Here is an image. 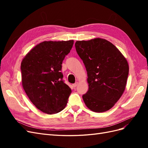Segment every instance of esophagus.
Segmentation results:
<instances>
[{"mask_svg": "<svg viewBox=\"0 0 148 148\" xmlns=\"http://www.w3.org/2000/svg\"><path fill=\"white\" fill-rule=\"evenodd\" d=\"M78 84V82H76L75 84H73V86L74 87V88H76V87H77V85Z\"/></svg>", "mask_w": 148, "mask_h": 148, "instance_id": "esophagus-1", "label": "esophagus"}]
</instances>
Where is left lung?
I'll return each mask as SVG.
<instances>
[{"label": "left lung", "instance_id": "1", "mask_svg": "<svg viewBox=\"0 0 148 148\" xmlns=\"http://www.w3.org/2000/svg\"><path fill=\"white\" fill-rule=\"evenodd\" d=\"M75 48L88 74L89 89L83 95L85 104L95 112L109 110L126 87L127 59L112 43L99 38L76 41Z\"/></svg>", "mask_w": 148, "mask_h": 148}]
</instances>
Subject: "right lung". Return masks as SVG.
<instances>
[{
	"mask_svg": "<svg viewBox=\"0 0 148 148\" xmlns=\"http://www.w3.org/2000/svg\"><path fill=\"white\" fill-rule=\"evenodd\" d=\"M73 40L44 41L33 47L21 64V83L31 102L47 114L63 110L71 92L62 78V62Z\"/></svg>",
	"mask_w": 148,
	"mask_h": 148,
	"instance_id": "right-lung-1",
	"label": "right lung"
}]
</instances>
